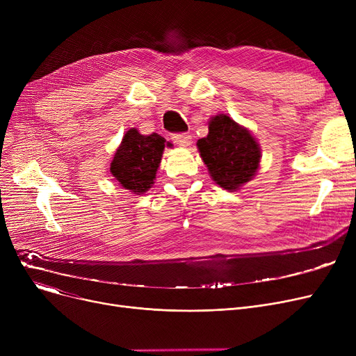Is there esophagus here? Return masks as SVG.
Returning <instances> with one entry per match:
<instances>
[{"label":"esophagus","mask_w":356,"mask_h":356,"mask_svg":"<svg viewBox=\"0 0 356 356\" xmlns=\"http://www.w3.org/2000/svg\"><path fill=\"white\" fill-rule=\"evenodd\" d=\"M172 140L183 147H188L192 143V137L186 133H179V134H172Z\"/></svg>","instance_id":"obj_1"}]
</instances>
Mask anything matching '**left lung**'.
<instances>
[{
  "mask_svg": "<svg viewBox=\"0 0 356 356\" xmlns=\"http://www.w3.org/2000/svg\"><path fill=\"white\" fill-rule=\"evenodd\" d=\"M197 148L213 181L225 191H238L259 167V144L247 128L225 114L211 120L209 133L197 141Z\"/></svg>",
  "mask_w": 356,
  "mask_h": 356,
  "instance_id": "8db88e82",
  "label": "left lung"
}]
</instances>
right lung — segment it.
Returning a JSON list of instances; mask_svg holds the SVG:
<instances>
[{
  "instance_id": "add662e5",
  "label": "right lung",
  "mask_w": 356,
  "mask_h": 356,
  "mask_svg": "<svg viewBox=\"0 0 356 356\" xmlns=\"http://www.w3.org/2000/svg\"><path fill=\"white\" fill-rule=\"evenodd\" d=\"M164 145L165 140L156 133L143 136L136 128L128 129L111 163V175L124 189L145 193L154 183Z\"/></svg>"
}]
</instances>
